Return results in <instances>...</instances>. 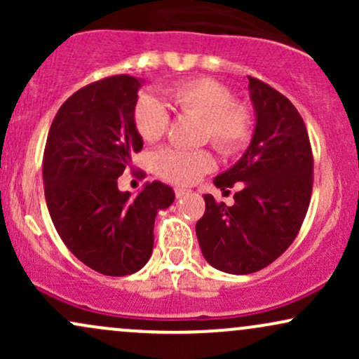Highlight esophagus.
Wrapping results in <instances>:
<instances>
[{
	"mask_svg": "<svg viewBox=\"0 0 359 359\" xmlns=\"http://www.w3.org/2000/svg\"><path fill=\"white\" fill-rule=\"evenodd\" d=\"M187 194H189L187 189H182V187H177L175 189V197H177V199H180V197L187 196Z\"/></svg>",
	"mask_w": 359,
	"mask_h": 359,
	"instance_id": "1",
	"label": "esophagus"
}]
</instances>
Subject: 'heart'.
I'll return each mask as SVG.
<instances>
[{"label":"heart","instance_id":"obj_1","mask_svg":"<svg viewBox=\"0 0 359 359\" xmlns=\"http://www.w3.org/2000/svg\"><path fill=\"white\" fill-rule=\"evenodd\" d=\"M168 102L180 114L203 119V140L224 156L240 154L253 137V111L246 102L233 100L228 86L194 77L165 90ZM133 121L143 142L156 143L165 137L170 114L167 106L154 96H142L133 109ZM160 177L172 184L187 185L214 168V156L208 150L163 148L155 155Z\"/></svg>","mask_w":359,"mask_h":359}]
</instances>
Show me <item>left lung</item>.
Wrapping results in <instances>:
<instances>
[{
  "label": "left lung",
  "mask_w": 359,
  "mask_h": 359,
  "mask_svg": "<svg viewBox=\"0 0 359 359\" xmlns=\"http://www.w3.org/2000/svg\"><path fill=\"white\" fill-rule=\"evenodd\" d=\"M248 81L257 111L253 140L240 162L214 179L221 191L243 182L241 191L231 208L204 196L205 212L196 224L209 265L234 275L265 269L294 243L314 184V155L297 108L266 82Z\"/></svg>",
  "instance_id": "obj_1"
}]
</instances>
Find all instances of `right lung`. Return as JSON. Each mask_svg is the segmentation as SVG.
Here are the masks:
<instances>
[{
  "label": "right lung",
  "mask_w": 359,
  "mask_h": 359,
  "mask_svg": "<svg viewBox=\"0 0 359 359\" xmlns=\"http://www.w3.org/2000/svg\"><path fill=\"white\" fill-rule=\"evenodd\" d=\"M140 88L126 74L84 86L57 111L43 150L45 201L57 233L74 257L109 277L145 266L156 212L175 199L158 180L137 197L118 189L143 148L133 121Z\"/></svg>",
  "instance_id": "obj_1"
}]
</instances>
